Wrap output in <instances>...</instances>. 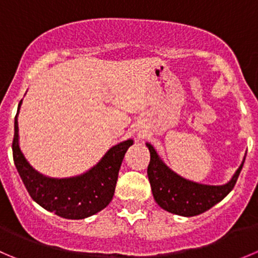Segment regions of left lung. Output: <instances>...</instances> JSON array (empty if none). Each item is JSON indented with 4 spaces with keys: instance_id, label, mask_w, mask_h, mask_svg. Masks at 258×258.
Here are the masks:
<instances>
[{
    "instance_id": "left-lung-1",
    "label": "left lung",
    "mask_w": 258,
    "mask_h": 258,
    "mask_svg": "<svg viewBox=\"0 0 258 258\" xmlns=\"http://www.w3.org/2000/svg\"><path fill=\"white\" fill-rule=\"evenodd\" d=\"M150 150V164L147 176L151 184L155 202L165 211L184 217H194L204 213L229 194L236 185L244 160L224 185H204L192 182L175 174L162 162L154 146L146 144Z\"/></svg>"
}]
</instances>
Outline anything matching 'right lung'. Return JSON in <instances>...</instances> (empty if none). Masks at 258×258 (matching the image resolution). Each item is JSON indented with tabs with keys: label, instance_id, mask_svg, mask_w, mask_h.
Listing matches in <instances>:
<instances>
[{
	"label": "right lung",
	"instance_id": "obj_1",
	"mask_svg": "<svg viewBox=\"0 0 258 258\" xmlns=\"http://www.w3.org/2000/svg\"><path fill=\"white\" fill-rule=\"evenodd\" d=\"M132 144V140H127L113 146L86 174L68 179H51L32 169L22 155L19 146L17 114L15 116L12 155L22 182L37 204L67 219L87 218L108 206L113 198L122 160Z\"/></svg>",
	"mask_w": 258,
	"mask_h": 258
}]
</instances>
